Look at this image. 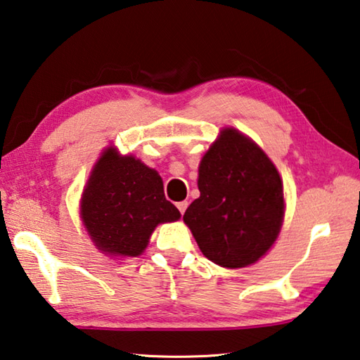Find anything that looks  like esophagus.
<instances>
[{
  "instance_id": "1",
  "label": "esophagus",
  "mask_w": 360,
  "mask_h": 360,
  "mask_svg": "<svg viewBox=\"0 0 360 360\" xmlns=\"http://www.w3.org/2000/svg\"><path fill=\"white\" fill-rule=\"evenodd\" d=\"M187 205L188 202L187 201H179V202H176V207L179 209V212H181V215L186 212V209H187Z\"/></svg>"
}]
</instances>
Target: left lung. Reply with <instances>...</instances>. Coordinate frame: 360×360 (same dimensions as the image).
Returning <instances> with one entry per match:
<instances>
[{
  "instance_id": "1",
  "label": "left lung",
  "mask_w": 360,
  "mask_h": 360,
  "mask_svg": "<svg viewBox=\"0 0 360 360\" xmlns=\"http://www.w3.org/2000/svg\"><path fill=\"white\" fill-rule=\"evenodd\" d=\"M198 188L184 221L207 259L234 269L269 250L283 220V186L250 139L225 129L200 163Z\"/></svg>"
}]
</instances>
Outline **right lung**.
<instances>
[{
	"label": "right lung",
	"instance_id": "right-lung-1",
	"mask_svg": "<svg viewBox=\"0 0 360 360\" xmlns=\"http://www.w3.org/2000/svg\"><path fill=\"white\" fill-rule=\"evenodd\" d=\"M179 217L155 169L113 148L102 154L82 198V219L99 250L139 257L155 226Z\"/></svg>",
	"mask_w": 360,
	"mask_h": 360
}]
</instances>
